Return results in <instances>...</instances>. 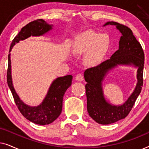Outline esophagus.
I'll return each instance as SVG.
<instances>
[{"label": "esophagus", "mask_w": 149, "mask_h": 149, "mask_svg": "<svg viewBox=\"0 0 149 149\" xmlns=\"http://www.w3.org/2000/svg\"><path fill=\"white\" fill-rule=\"evenodd\" d=\"M76 80L78 81H82L83 80V77L81 74H78L76 76Z\"/></svg>", "instance_id": "1"}]
</instances>
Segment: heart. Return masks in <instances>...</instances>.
<instances>
[{
  "label": "heart",
  "instance_id": "obj_1",
  "mask_svg": "<svg viewBox=\"0 0 149 149\" xmlns=\"http://www.w3.org/2000/svg\"><path fill=\"white\" fill-rule=\"evenodd\" d=\"M110 48V37L107 34L86 31L77 36L72 47L74 56L85 55L87 66L95 68L103 62Z\"/></svg>",
  "mask_w": 149,
  "mask_h": 149
}]
</instances>
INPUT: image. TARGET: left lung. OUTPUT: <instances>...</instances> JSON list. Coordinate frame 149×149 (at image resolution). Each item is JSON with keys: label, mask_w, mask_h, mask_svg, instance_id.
Listing matches in <instances>:
<instances>
[{"label": "left lung", "mask_w": 149, "mask_h": 149, "mask_svg": "<svg viewBox=\"0 0 149 149\" xmlns=\"http://www.w3.org/2000/svg\"><path fill=\"white\" fill-rule=\"evenodd\" d=\"M115 26L121 32L119 49L111 58L100 66L87 69L84 72L87 95V112L97 123L108 125L127 117L141 92L143 85L144 54L141 45L136 40L130 28L117 22H108L104 25ZM120 65L137 68V83L132 94L125 103L115 105L105 98L102 83L110 71Z\"/></svg>", "instance_id": "left-lung-1"}]
</instances>
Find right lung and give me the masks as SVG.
<instances>
[{"instance_id": "right-lung-1", "label": "right lung", "mask_w": 149, "mask_h": 149, "mask_svg": "<svg viewBox=\"0 0 149 149\" xmlns=\"http://www.w3.org/2000/svg\"><path fill=\"white\" fill-rule=\"evenodd\" d=\"M53 24L47 23L42 19L34 20L22 28L17 35L14 38L10 47L9 54L8 56L7 84L13 94L16 105L24 117L32 123L41 125L52 123L62 113L63 97L67 89L72 84V76L66 75L56 78L53 81L42 102L36 107H31L26 104L20 99L13 87L10 52L13 46L20 40H25L31 36H43L53 29Z\"/></svg>"}]
</instances>
